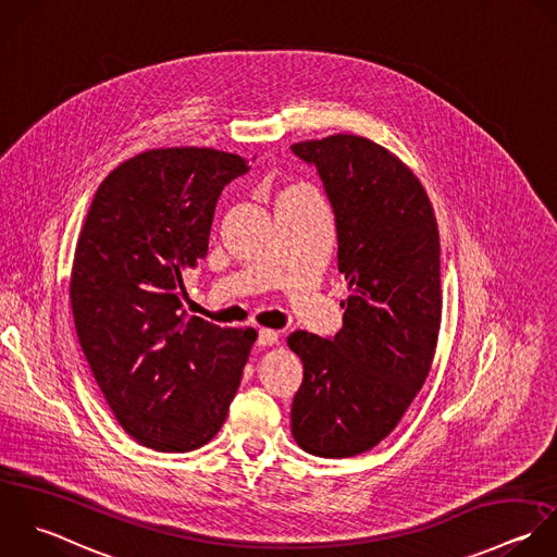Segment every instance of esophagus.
Segmentation results:
<instances>
[{"instance_id":"34e87169","label":"esophagus","mask_w":557,"mask_h":557,"mask_svg":"<svg viewBox=\"0 0 557 557\" xmlns=\"http://www.w3.org/2000/svg\"><path fill=\"white\" fill-rule=\"evenodd\" d=\"M275 343H277V332H273V330L258 332V347H271Z\"/></svg>"}]
</instances>
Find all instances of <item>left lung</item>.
<instances>
[{
	"label": "left lung",
	"instance_id": "obj_1",
	"mask_svg": "<svg viewBox=\"0 0 557 557\" xmlns=\"http://www.w3.org/2000/svg\"><path fill=\"white\" fill-rule=\"evenodd\" d=\"M290 149L323 182L351 293L336 336H288L304 362L290 430L312 456L354 458L397 428L430 373L443 312L438 225L417 175L382 145L334 134Z\"/></svg>",
	"mask_w": 557,
	"mask_h": 557
}]
</instances>
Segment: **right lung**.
<instances>
[{"label": "right lung", "instance_id": "1", "mask_svg": "<svg viewBox=\"0 0 557 557\" xmlns=\"http://www.w3.org/2000/svg\"><path fill=\"white\" fill-rule=\"evenodd\" d=\"M247 171L240 156L208 147L143 151L99 184L79 232L75 332L119 425L149 449L193 451L214 438L258 338L182 304L219 195Z\"/></svg>", "mask_w": 557, "mask_h": 557}]
</instances>
